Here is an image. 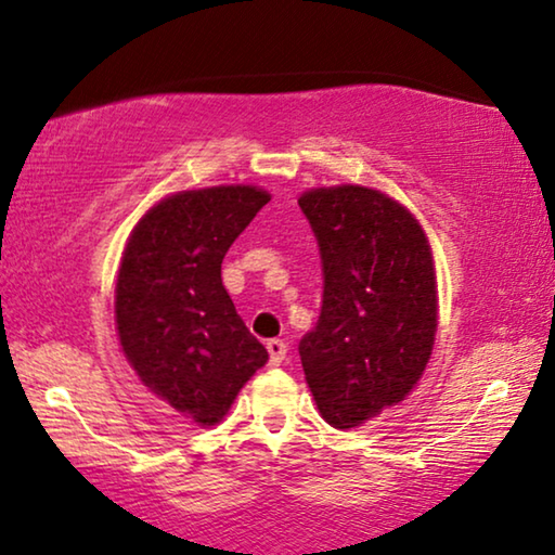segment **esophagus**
<instances>
[{
    "label": "esophagus",
    "mask_w": 555,
    "mask_h": 555,
    "mask_svg": "<svg viewBox=\"0 0 555 555\" xmlns=\"http://www.w3.org/2000/svg\"><path fill=\"white\" fill-rule=\"evenodd\" d=\"M268 353H270L272 366H280V363H283L285 356H287V344H285V340H280V338H272V340H268Z\"/></svg>",
    "instance_id": "1"
}]
</instances>
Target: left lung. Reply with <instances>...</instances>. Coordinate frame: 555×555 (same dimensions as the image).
Returning a JSON list of instances; mask_svg holds the SVG:
<instances>
[{"instance_id":"1","label":"left lung","mask_w":555,"mask_h":555,"mask_svg":"<svg viewBox=\"0 0 555 555\" xmlns=\"http://www.w3.org/2000/svg\"><path fill=\"white\" fill-rule=\"evenodd\" d=\"M321 249L323 306L298 351L318 412L359 427L404 401L435 346L437 280L412 211L369 186L298 199Z\"/></svg>"}]
</instances>
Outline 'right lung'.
Here are the masks:
<instances>
[{
    "label": "right lung",
    "instance_id": "add662e5",
    "mask_svg": "<svg viewBox=\"0 0 555 555\" xmlns=\"http://www.w3.org/2000/svg\"><path fill=\"white\" fill-rule=\"evenodd\" d=\"M270 194L211 186L166 196L128 237L116 283V325L141 382L211 427L268 351L234 310L222 260Z\"/></svg>",
    "mask_w": 555,
    "mask_h": 555
}]
</instances>
